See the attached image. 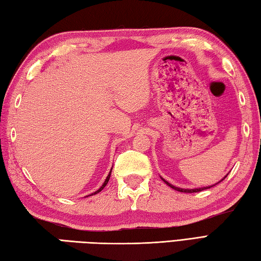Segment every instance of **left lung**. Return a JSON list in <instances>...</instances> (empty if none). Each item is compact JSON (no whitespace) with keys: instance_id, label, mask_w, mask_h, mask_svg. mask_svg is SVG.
I'll list each match as a JSON object with an SVG mask.
<instances>
[{"instance_id":"left-lung-1","label":"left lung","mask_w":261,"mask_h":261,"mask_svg":"<svg viewBox=\"0 0 261 261\" xmlns=\"http://www.w3.org/2000/svg\"><path fill=\"white\" fill-rule=\"evenodd\" d=\"M227 175V174H226ZM226 175L223 179H221L219 182H216L215 185H217V184H220L221 181H223V180H224L225 178H226ZM164 182H166L169 187H171L172 189H174V190H177V191H180V193H198V191H201V190H204V189H208V188H211V187H214L215 185H213V186H207V187H200V188H193V189H188V188H180V187H175V186H173L172 184H170V182H168L166 179H163L162 177H160Z\"/></svg>"}]
</instances>
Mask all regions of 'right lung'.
<instances>
[{
  "label": "right lung",
  "mask_w": 261,
  "mask_h": 261,
  "mask_svg": "<svg viewBox=\"0 0 261 261\" xmlns=\"http://www.w3.org/2000/svg\"><path fill=\"white\" fill-rule=\"evenodd\" d=\"M111 170H113V168H111ZM111 170H110V171H109V174L107 175V178H106V180H105V182L102 184V186H101V187H100V188H99L97 191H94L93 194H91V195H88V196H92V195L98 194V193H100V191L102 190V189L106 187V185H107V184H108V181H109V178H110V174H111ZM88 196H87V197H88Z\"/></svg>",
  "instance_id": "add662e5"
}]
</instances>
